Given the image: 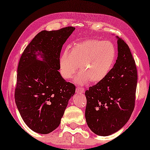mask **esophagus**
<instances>
[{
  "mask_svg": "<svg viewBox=\"0 0 150 150\" xmlns=\"http://www.w3.org/2000/svg\"><path fill=\"white\" fill-rule=\"evenodd\" d=\"M76 92L78 93H83L85 92V89L82 87H76Z\"/></svg>",
  "mask_w": 150,
  "mask_h": 150,
  "instance_id": "34e87169",
  "label": "esophagus"
}]
</instances>
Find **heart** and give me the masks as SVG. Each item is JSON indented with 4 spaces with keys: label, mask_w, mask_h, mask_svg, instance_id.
Wrapping results in <instances>:
<instances>
[{
    "label": "heart",
    "mask_w": 150,
    "mask_h": 150,
    "mask_svg": "<svg viewBox=\"0 0 150 150\" xmlns=\"http://www.w3.org/2000/svg\"><path fill=\"white\" fill-rule=\"evenodd\" d=\"M116 59V48L109 41L91 39L76 43L71 50H63L59 58V71L63 79H71L79 71L76 82L84 85L98 83L105 79Z\"/></svg>",
    "instance_id": "b5f03b06"
}]
</instances>
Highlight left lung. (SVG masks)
<instances>
[{"instance_id": "obj_1", "label": "left lung", "mask_w": 150, "mask_h": 150, "mask_svg": "<svg viewBox=\"0 0 150 150\" xmlns=\"http://www.w3.org/2000/svg\"><path fill=\"white\" fill-rule=\"evenodd\" d=\"M117 38L118 56L105 79L85 91V118L95 134L108 136L130 119L135 104L137 70L128 44Z\"/></svg>"}]
</instances>
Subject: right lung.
Wrapping results in <instances>:
<instances>
[{"label": "right lung", "mask_w": 150, "mask_h": 150, "mask_svg": "<svg viewBox=\"0 0 150 150\" xmlns=\"http://www.w3.org/2000/svg\"><path fill=\"white\" fill-rule=\"evenodd\" d=\"M74 30L67 26L42 30L20 59L16 104L25 124L37 133L48 134L59 126L69 100L75 93L74 85L65 81L59 71L62 46Z\"/></svg>", "instance_id": "right-lung-1"}]
</instances>
